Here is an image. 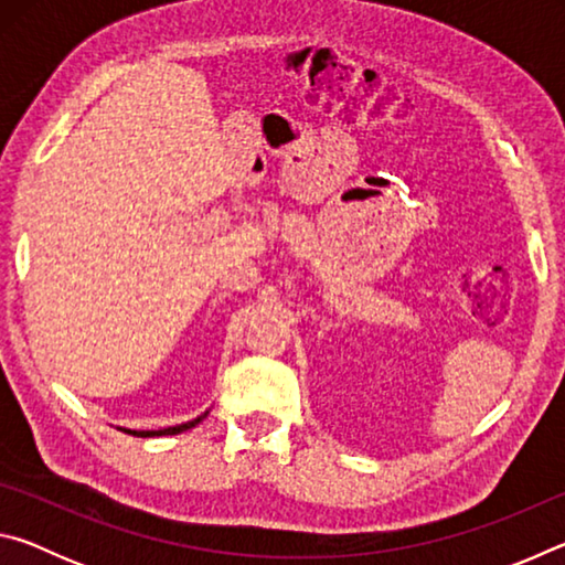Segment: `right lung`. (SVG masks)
I'll return each instance as SVG.
<instances>
[{"instance_id":"right-lung-1","label":"right lung","mask_w":565,"mask_h":565,"mask_svg":"<svg viewBox=\"0 0 565 565\" xmlns=\"http://www.w3.org/2000/svg\"><path fill=\"white\" fill-rule=\"evenodd\" d=\"M209 414V411H206ZM206 414H202V416H196L194 420H186V424H179V426H169V428H159V431H131V428H121L124 434H134V436H141V438H149V436H174V434H181V431H186V428H194L199 420H204L206 418Z\"/></svg>"}]
</instances>
